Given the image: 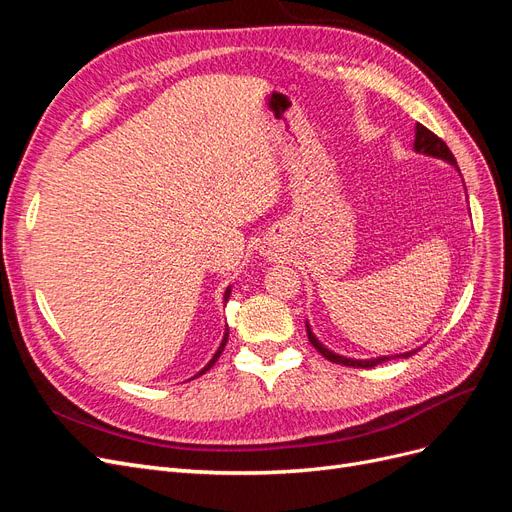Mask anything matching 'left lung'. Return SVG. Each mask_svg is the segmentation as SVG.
Instances as JSON below:
<instances>
[{"instance_id":"1","label":"left lung","mask_w":512,"mask_h":512,"mask_svg":"<svg viewBox=\"0 0 512 512\" xmlns=\"http://www.w3.org/2000/svg\"><path fill=\"white\" fill-rule=\"evenodd\" d=\"M415 153H423V155H427V157L442 159V161L451 163L453 168H457V161H455L453 153L449 151V146L444 144L436 134H432L430 129L423 127L421 123H417V127H415ZM457 172H459V168H457ZM306 332H308V340H310V344L315 346V349H317L325 359L334 361V364H340V366H351V368H374V366H378V364H383V361H389V359H395V357L408 359L410 355H415V353L419 351V349H412V351H408V353L391 355V357L383 355V357H374V359H353V357L338 355V353H334V351H329L327 346H323V344L317 340V336L312 334V329H310L308 321H306Z\"/></svg>"}]
</instances>
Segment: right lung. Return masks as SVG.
I'll return each instance as SVG.
<instances>
[{"mask_svg":"<svg viewBox=\"0 0 512 512\" xmlns=\"http://www.w3.org/2000/svg\"><path fill=\"white\" fill-rule=\"evenodd\" d=\"M229 293H232V287H227V289H225V295H223V300H225V302L229 300ZM227 336H229V329L225 327V334H223V340H221V346H219V349H217V353L212 355V359L208 361V364H206V366H204L200 372H197L195 376H202V374H206V372H208V370L214 366V361H217V359L221 357V353H223V349H225V344H227ZM195 376H193V378H195Z\"/></svg>","mask_w":512,"mask_h":512,"instance_id":"add662e5","label":"right lung"}]
</instances>
